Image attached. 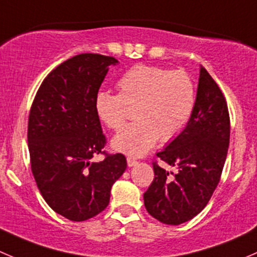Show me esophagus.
Segmentation results:
<instances>
[{
	"label": "esophagus",
	"instance_id": "34e87169",
	"mask_svg": "<svg viewBox=\"0 0 257 257\" xmlns=\"http://www.w3.org/2000/svg\"><path fill=\"white\" fill-rule=\"evenodd\" d=\"M126 163H128L129 167H133V166H137V164H138V161L134 158H132V157H128V158H126Z\"/></svg>",
	"mask_w": 257,
	"mask_h": 257
}]
</instances>
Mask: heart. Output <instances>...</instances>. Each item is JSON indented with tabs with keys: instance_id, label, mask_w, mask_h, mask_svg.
Here are the masks:
<instances>
[{
	"instance_id": "obj_1",
	"label": "heart",
	"mask_w": 257,
	"mask_h": 257,
	"mask_svg": "<svg viewBox=\"0 0 257 257\" xmlns=\"http://www.w3.org/2000/svg\"><path fill=\"white\" fill-rule=\"evenodd\" d=\"M119 94L99 91L94 99L98 118L120 131L133 109V124L116 134L111 147L132 157L143 156L159 139L173 141L188 124L196 106V86L182 70L136 65L119 78Z\"/></svg>"
}]
</instances>
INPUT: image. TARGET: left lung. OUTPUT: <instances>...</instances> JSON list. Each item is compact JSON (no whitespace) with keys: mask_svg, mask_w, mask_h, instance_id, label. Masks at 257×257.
Here are the masks:
<instances>
[{"mask_svg":"<svg viewBox=\"0 0 257 257\" xmlns=\"http://www.w3.org/2000/svg\"><path fill=\"white\" fill-rule=\"evenodd\" d=\"M230 143L226 99L212 76L201 66L196 106L184 131L157 157L178 172L153 162L154 179L144 193L151 216L166 225H181L197 216L220 182Z\"/></svg>","mask_w":257,"mask_h":257,"instance_id":"left-lung-1","label":"left lung"}]
</instances>
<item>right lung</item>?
Segmentation results:
<instances>
[{
  "mask_svg": "<svg viewBox=\"0 0 257 257\" xmlns=\"http://www.w3.org/2000/svg\"><path fill=\"white\" fill-rule=\"evenodd\" d=\"M118 60L80 54L55 68L37 90L27 141L37 188L47 205L70 221L89 220L106 208L114 182L124 173L123 154H106L94 99ZM106 158L93 162L95 154Z\"/></svg>",
  "mask_w": 257,
  "mask_h": 257,
  "instance_id": "add662e5",
  "label": "right lung"
}]
</instances>
